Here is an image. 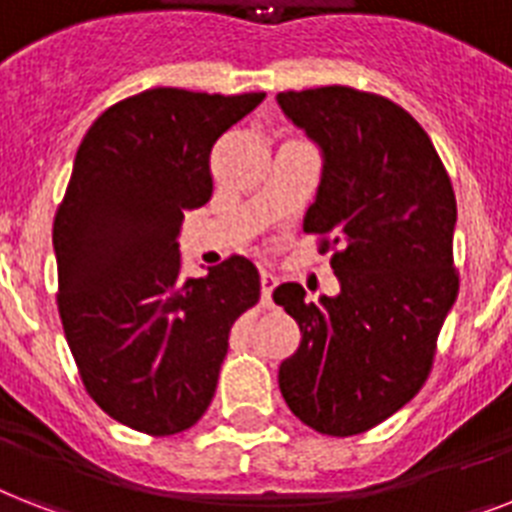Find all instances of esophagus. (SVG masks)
<instances>
[{
	"instance_id": "34e87169",
	"label": "esophagus",
	"mask_w": 512,
	"mask_h": 512,
	"mask_svg": "<svg viewBox=\"0 0 512 512\" xmlns=\"http://www.w3.org/2000/svg\"><path fill=\"white\" fill-rule=\"evenodd\" d=\"M276 284H278V278L273 276L270 270H263V273H260V292H263V302H265V305H268V302H270V294H273Z\"/></svg>"
}]
</instances>
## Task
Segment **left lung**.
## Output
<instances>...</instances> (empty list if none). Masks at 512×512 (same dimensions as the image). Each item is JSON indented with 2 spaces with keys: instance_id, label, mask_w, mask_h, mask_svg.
Returning a JSON list of instances; mask_svg holds the SVG:
<instances>
[{
  "instance_id": "obj_1",
  "label": "left lung",
  "mask_w": 512,
  "mask_h": 512,
  "mask_svg": "<svg viewBox=\"0 0 512 512\" xmlns=\"http://www.w3.org/2000/svg\"><path fill=\"white\" fill-rule=\"evenodd\" d=\"M278 105L323 149L305 234L331 255L342 294L305 302L281 284L276 305L302 342L278 368L299 421L328 436L371 431L421 392L458 297V202L421 123L392 99L350 86L284 91Z\"/></svg>"
}]
</instances>
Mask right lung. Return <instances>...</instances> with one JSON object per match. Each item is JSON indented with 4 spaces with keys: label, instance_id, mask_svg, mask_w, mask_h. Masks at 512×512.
Here are the masks:
<instances>
[{
    "label": "right lung",
    "instance_id": "right-lung-1",
    "mask_svg": "<svg viewBox=\"0 0 512 512\" xmlns=\"http://www.w3.org/2000/svg\"><path fill=\"white\" fill-rule=\"evenodd\" d=\"M263 99L147 89L107 107L78 147L52 228L57 310L83 389L128 429H191L213 402L228 331L260 299L242 255L184 281L176 236L213 197L215 141Z\"/></svg>",
    "mask_w": 512,
    "mask_h": 512
}]
</instances>
